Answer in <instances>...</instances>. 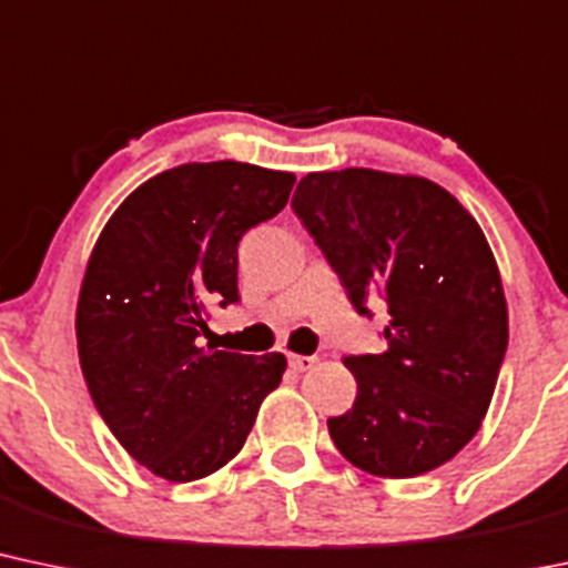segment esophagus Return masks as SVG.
I'll return each mask as SVG.
<instances>
[{
	"mask_svg": "<svg viewBox=\"0 0 568 568\" xmlns=\"http://www.w3.org/2000/svg\"><path fill=\"white\" fill-rule=\"evenodd\" d=\"M315 355H288V366L294 372H310L315 366Z\"/></svg>",
	"mask_w": 568,
	"mask_h": 568,
	"instance_id": "34e87169",
	"label": "esophagus"
}]
</instances>
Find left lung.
Returning <instances> with one entry per match:
<instances>
[{
  "label": "left lung",
  "instance_id": "obj_1",
  "mask_svg": "<svg viewBox=\"0 0 568 568\" xmlns=\"http://www.w3.org/2000/svg\"><path fill=\"white\" fill-rule=\"evenodd\" d=\"M355 313L383 298V353L347 355L353 407L328 417L336 450L377 477L450 460L488 413L509 326L501 277L477 221L426 178L313 172L291 202Z\"/></svg>",
  "mask_w": 568,
  "mask_h": 568
}]
</instances>
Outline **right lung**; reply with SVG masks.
<instances>
[{
  "instance_id": "1",
  "label": "right lung",
  "mask_w": 568,
  "mask_h": 568,
  "mask_svg": "<svg viewBox=\"0 0 568 568\" xmlns=\"http://www.w3.org/2000/svg\"><path fill=\"white\" fill-rule=\"evenodd\" d=\"M296 178L240 161L183 164L142 183L93 247L78 302L93 407L136 464L202 479L245 445L280 385V353L204 345L210 310L240 302L236 245L285 207Z\"/></svg>"
}]
</instances>
